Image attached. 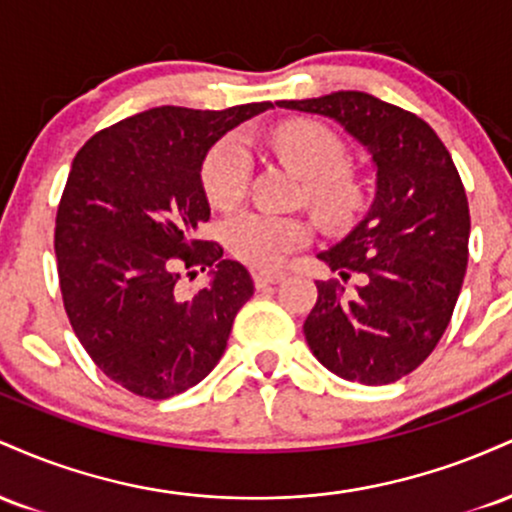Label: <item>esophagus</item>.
Returning a JSON list of instances; mask_svg holds the SVG:
<instances>
[{"label": "esophagus", "mask_w": 512, "mask_h": 512, "mask_svg": "<svg viewBox=\"0 0 512 512\" xmlns=\"http://www.w3.org/2000/svg\"><path fill=\"white\" fill-rule=\"evenodd\" d=\"M255 286L257 289H264V286H272V284H279L281 279H284V272H255Z\"/></svg>", "instance_id": "34e87169"}]
</instances>
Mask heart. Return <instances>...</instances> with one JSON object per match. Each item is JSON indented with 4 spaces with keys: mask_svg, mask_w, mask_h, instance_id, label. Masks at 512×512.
<instances>
[{
    "mask_svg": "<svg viewBox=\"0 0 512 512\" xmlns=\"http://www.w3.org/2000/svg\"><path fill=\"white\" fill-rule=\"evenodd\" d=\"M276 151L308 178V195L327 214H344L356 202V185L346 173V146L332 129L298 120L281 125L274 137ZM252 173V151L243 132L221 137L202 166V185L209 202L219 209L236 207L245 197ZM313 228L298 216L267 209L240 211L223 226V243L240 262L255 269H276L291 252L305 248Z\"/></svg>",
    "mask_w": 512,
    "mask_h": 512,
    "instance_id": "1",
    "label": "heart"
}]
</instances>
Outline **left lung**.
Here are the masks:
<instances>
[{"instance_id": "obj_1", "label": "left lung", "mask_w": 512, "mask_h": 512, "mask_svg": "<svg viewBox=\"0 0 512 512\" xmlns=\"http://www.w3.org/2000/svg\"><path fill=\"white\" fill-rule=\"evenodd\" d=\"M279 108L337 120L375 166L368 214L320 260L346 281H317L305 342L344 380L387 385L436 349L460 296L469 243V204L452 156L428 122L363 91H337Z\"/></svg>"}]
</instances>
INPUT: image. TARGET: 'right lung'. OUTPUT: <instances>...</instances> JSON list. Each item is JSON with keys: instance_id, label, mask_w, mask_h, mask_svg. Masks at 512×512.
I'll return each mask as SVG.
<instances>
[{"instance_id": "obj_1", "label": "right lung", "mask_w": 512, "mask_h": 512, "mask_svg": "<svg viewBox=\"0 0 512 512\" xmlns=\"http://www.w3.org/2000/svg\"><path fill=\"white\" fill-rule=\"evenodd\" d=\"M269 108L161 105L74 156L55 226L64 310L93 363L134 395L168 399L207 378L255 291L243 264L199 240L211 214L202 163L228 129ZM182 268H209L210 284L187 297Z\"/></svg>"}]
</instances>
